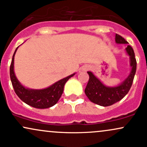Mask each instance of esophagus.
Returning <instances> with one entry per match:
<instances>
[{"instance_id": "1", "label": "esophagus", "mask_w": 147, "mask_h": 147, "mask_svg": "<svg viewBox=\"0 0 147 147\" xmlns=\"http://www.w3.org/2000/svg\"><path fill=\"white\" fill-rule=\"evenodd\" d=\"M81 69H82V71H86V70L90 69V67H89V65H84L83 67H82V68H81Z\"/></svg>"}]
</instances>
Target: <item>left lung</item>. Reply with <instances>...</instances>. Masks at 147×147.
<instances>
[{
  "mask_svg": "<svg viewBox=\"0 0 147 147\" xmlns=\"http://www.w3.org/2000/svg\"><path fill=\"white\" fill-rule=\"evenodd\" d=\"M115 40L117 44L129 43L123 37L117 34H115ZM125 51L129 57L130 67L131 69L129 75L117 86H108L104 85L92 72H87L89 75V80L86 87L85 94L90 102L102 106H111L124 98V96L129 92L136 75L137 62L131 46L127 45Z\"/></svg>",
  "mask_w": 147,
  "mask_h": 147,
  "instance_id": "obj_1",
  "label": "left lung"
}]
</instances>
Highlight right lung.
I'll return each instance as SVG.
<instances>
[{
	"label": "right lung",
	"instance_id": "right-lung-1",
	"mask_svg": "<svg viewBox=\"0 0 147 147\" xmlns=\"http://www.w3.org/2000/svg\"><path fill=\"white\" fill-rule=\"evenodd\" d=\"M18 47L16 48L13 55L9 70L10 79L16 94L25 104L36 109H48L55 105L61 97L65 84L75 73L61 79L43 89H32L25 87L18 80L14 72V56Z\"/></svg>",
	"mask_w": 147,
	"mask_h": 147
}]
</instances>
